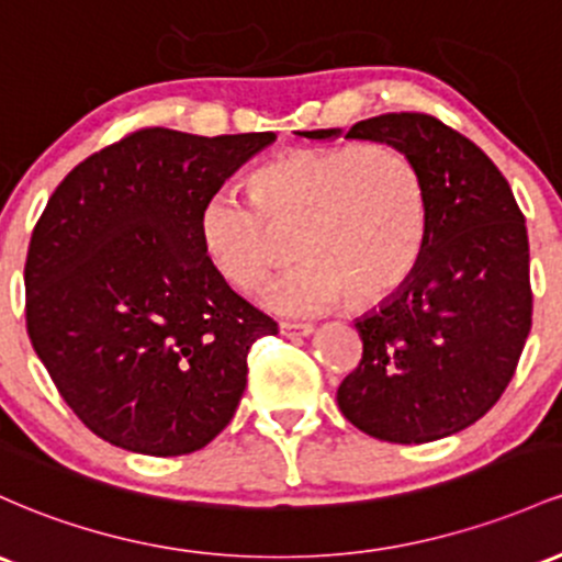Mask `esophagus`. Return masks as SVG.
<instances>
[{"instance_id": "34e87169", "label": "esophagus", "mask_w": 562, "mask_h": 562, "mask_svg": "<svg viewBox=\"0 0 562 562\" xmlns=\"http://www.w3.org/2000/svg\"><path fill=\"white\" fill-rule=\"evenodd\" d=\"M314 325L310 323H280V333L288 338H295V336H312Z\"/></svg>"}]
</instances>
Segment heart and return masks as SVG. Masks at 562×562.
Returning <instances> with one entry per match:
<instances>
[{"label": "heart", "mask_w": 562, "mask_h": 562, "mask_svg": "<svg viewBox=\"0 0 562 562\" xmlns=\"http://www.w3.org/2000/svg\"><path fill=\"white\" fill-rule=\"evenodd\" d=\"M248 194L218 189L200 213V237L237 291L267 282L280 239L299 226L295 263L269 288V310L323 314L351 291L371 304L397 291L427 239V191L416 165L390 144L312 146L256 170Z\"/></svg>", "instance_id": "obj_1"}]
</instances>
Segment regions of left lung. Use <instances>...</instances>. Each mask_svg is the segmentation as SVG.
Segmentation results:
<instances>
[{
	"label": "left lung",
	"mask_w": 562,
	"mask_h": 562,
	"mask_svg": "<svg viewBox=\"0 0 562 562\" xmlns=\"http://www.w3.org/2000/svg\"><path fill=\"white\" fill-rule=\"evenodd\" d=\"M344 138L390 144L416 165L427 239L408 280L355 323L362 360L338 408L375 440H440L483 418L515 375L533 314L526 218L483 149L435 116H371Z\"/></svg>",
	"instance_id": "8db88e82"
}]
</instances>
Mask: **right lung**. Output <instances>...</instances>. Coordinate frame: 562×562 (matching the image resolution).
<instances>
[{
	"label": "right lung",
	"instance_id": "obj_1",
	"mask_svg": "<svg viewBox=\"0 0 562 562\" xmlns=\"http://www.w3.org/2000/svg\"><path fill=\"white\" fill-rule=\"evenodd\" d=\"M274 138L146 127L79 162L47 200L23 271L31 347L111 446L183 456L232 422L252 341L277 323L213 267L200 213Z\"/></svg>",
	"mask_w": 562,
	"mask_h": 562
}]
</instances>
